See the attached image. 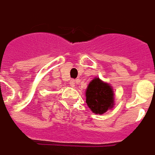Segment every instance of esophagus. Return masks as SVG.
<instances>
[{"label": "esophagus", "instance_id": "obj_1", "mask_svg": "<svg viewBox=\"0 0 155 155\" xmlns=\"http://www.w3.org/2000/svg\"><path fill=\"white\" fill-rule=\"evenodd\" d=\"M69 84H70L71 87H74V86L76 85V81H75V80H71V82H69Z\"/></svg>", "mask_w": 155, "mask_h": 155}]
</instances>
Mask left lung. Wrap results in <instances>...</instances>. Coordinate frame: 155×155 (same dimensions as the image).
Returning <instances> with one entry per match:
<instances>
[{
  "label": "left lung",
  "mask_w": 155,
  "mask_h": 155,
  "mask_svg": "<svg viewBox=\"0 0 155 155\" xmlns=\"http://www.w3.org/2000/svg\"><path fill=\"white\" fill-rule=\"evenodd\" d=\"M87 105L96 114H104L114 105V91L107 83L95 78L89 83L87 88Z\"/></svg>",
  "instance_id": "left-lung-1"
}]
</instances>
